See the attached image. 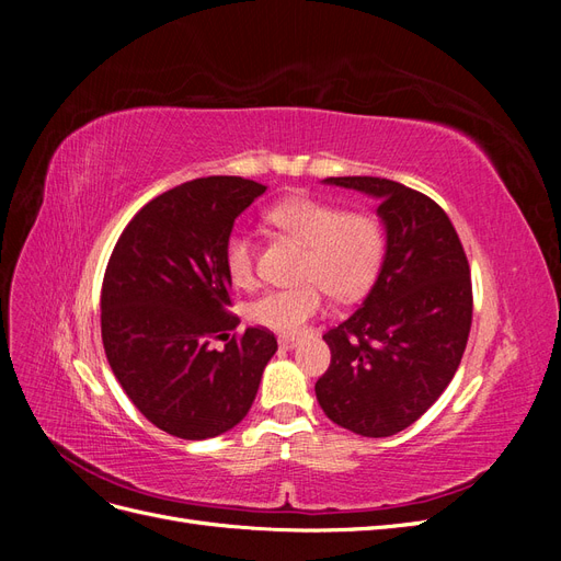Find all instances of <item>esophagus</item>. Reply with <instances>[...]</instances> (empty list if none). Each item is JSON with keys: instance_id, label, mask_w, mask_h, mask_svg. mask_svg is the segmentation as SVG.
<instances>
[{"instance_id": "esophagus-1", "label": "esophagus", "mask_w": 561, "mask_h": 561, "mask_svg": "<svg viewBox=\"0 0 561 561\" xmlns=\"http://www.w3.org/2000/svg\"><path fill=\"white\" fill-rule=\"evenodd\" d=\"M278 346H280L283 351H290V348L297 346V339H295V336H278Z\"/></svg>"}]
</instances>
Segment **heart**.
Here are the masks:
<instances>
[{"label": "heart", "mask_w": 561, "mask_h": 561, "mask_svg": "<svg viewBox=\"0 0 561 561\" xmlns=\"http://www.w3.org/2000/svg\"><path fill=\"white\" fill-rule=\"evenodd\" d=\"M266 217L271 225L307 245L304 278L311 283L268 290L254 299L248 309L254 325L278 334H297L325 307V287L336 299H353L375 280L383 254V233L371 215L344 213L334 203L295 194L278 201ZM225 264L236 285L245 287L254 280V243L248 233L233 231L229 236Z\"/></svg>", "instance_id": "b5f03b06"}]
</instances>
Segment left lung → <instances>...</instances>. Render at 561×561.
Masks as SVG:
<instances>
[{"label": "left lung", "mask_w": 561, "mask_h": 561, "mask_svg": "<svg viewBox=\"0 0 561 561\" xmlns=\"http://www.w3.org/2000/svg\"><path fill=\"white\" fill-rule=\"evenodd\" d=\"M379 203L386 252L369 295L325 344L316 381L330 421L363 437L404 431L443 396L461 365L472 322L470 268L435 201L386 178H328Z\"/></svg>", "instance_id": "8db88e82"}]
</instances>
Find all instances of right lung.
Listing matches in <instances>:
<instances>
[{"label": "right lung", "mask_w": 561, "mask_h": 561, "mask_svg": "<svg viewBox=\"0 0 561 561\" xmlns=\"http://www.w3.org/2000/svg\"><path fill=\"white\" fill-rule=\"evenodd\" d=\"M266 186L198 178L149 201L110 257L100 325L116 381L157 428L182 439L231 431L252 407L278 348L264 328L229 339L231 276L225 245ZM227 341L213 350L211 339Z\"/></svg>", "instance_id": "add662e5"}]
</instances>
